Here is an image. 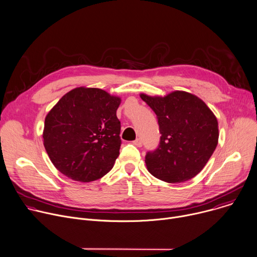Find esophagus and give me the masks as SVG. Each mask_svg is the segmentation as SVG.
Listing matches in <instances>:
<instances>
[{
	"instance_id": "34e87169",
	"label": "esophagus",
	"mask_w": 257,
	"mask_h": 257,
	"mask_svg": "<svg viewBox=\"0 0 257 257\" xmlns=\"http://www.w3.org/2000/svg\"><path fill=\"white\" fill-rule=\"evenodd\" d=\"M133 143H134L136 146H138V148H141V146H142V141H141L140 138H136V139L133 141Z\"/></svg>"
}]
</instances>
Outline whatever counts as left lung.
I'll use <instances>...</instances> for the list:
<instances>
[{"label": "left lung", "instance_id": "1", "mask_svg": "<svg viewBox=\"0 0 257 257\" xmlns=\"http://www.w3.org/2000/svg\"><path fill=\"white\" fill-rule=\"evenodd\" d=\"M140 97L156 113L162 134L158 149L145 156L149 172L168 183L195 177L217 145V120L210 108L186 91L164 97L141 93Z\"/></svg>", "mask_w": 257, "mask_h": 257}]
</instances>
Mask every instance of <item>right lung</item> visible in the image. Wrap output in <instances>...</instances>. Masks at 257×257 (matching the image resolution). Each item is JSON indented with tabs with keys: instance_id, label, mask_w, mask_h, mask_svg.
Returning <instances> with one entry per match:
<instances>
[{
	"instance_id": "right-lung-1",
	"label": "right lung",
	"mask_w": 257,
	"mask_h": 257,
	"mask_svg": "<svg viewBox=\"0 0 257 257\" xmlns=\"http://www.w3.org/2000/svg\"><path fill=\"white\" fill-rule=\"evenodd\" d=\"M121 98L99 88L66 93L45 120L44 145L54 166L68 178L91 182L111 171L119 157Z\"/></svg>"
}]
</instances>
